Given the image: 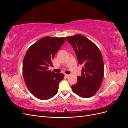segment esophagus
<instances>
[{
    "instance_id": "34e87169",
    "label": "esophagus",
    "mask_w": 128,
    "mask_h": 128,
    "mask_svg": "<svg viewBox=\"0 0 128 128\" xmlns=\"http://www.w3.org/2000/svg\"><path fill=\"white\" fill-rule=\"evenodd\" d=\"M64 76L66 77H68L69 76V75H68V74H65Z\"/></svg>"
}]
</instances>
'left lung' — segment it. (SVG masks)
Wrapping results in <instances>:
<instances>
[{"instance_id": "left-lung-1", "label": "left lung", "mask_w": 128, "mask_h": 128, "mask_svg": "<svg viewBox=\"0 0 128 128\" xmlns=\"http://www.w3.org/2000/svg\"><path fill=\"white\" fill-rule=\"evenodd\" d=\"M82 64V74L72 86V91L80 97L88 98L96 94L102 83L104 65L102 53L94 42L80 34L66 37Z\"/></svg>"}]
</instances>
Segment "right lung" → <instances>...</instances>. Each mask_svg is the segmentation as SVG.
Here are the masks:
<instances>
[{"label": "right lung", "instance_id": "obj_1", "mask_svg": "<svg viewBox=\"0 0 128 128\" xmlns=\"http://www.w3.org/2000/svg\"><path fill=\"white\" fill-rule=\"evenodd\" d=\"M65 40L64 37L46 36L27 50L23 61V76L29 91L38 99L48 100L57 94L64 75L51 72L48 67L53 66L54 56Z\"/></svg>", "mask_w": 128, "mask_h": 128}]
</instances>
